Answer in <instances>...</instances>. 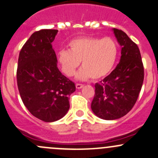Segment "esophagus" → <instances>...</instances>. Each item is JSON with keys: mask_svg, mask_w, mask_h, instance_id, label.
Returning <instances> with one entry per match:
<instances>
[{"mask_svg": "<svg viewBox=\"0 0 158 158\" xmlns=\"http://www.w3.org/2000/svg\"><path fill=\"white\" fill-rule=\"evenodd\" d=\"M83 85L82 84H79V83H77L76 85V89H82V88H83Z\"/></svg>", "mask_w": 158, "mask_h": 158, "instance_id": "obj_1", "label": "esophagus"}]
</instances>
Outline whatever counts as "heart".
<instances>
[{"label":"heart","mask_w":158,"mask_h":158,"mask_svg":"<svg viewBox=\"0 0 158 158\" xmlns=\"http://www.w3.org/2000/svg\"><path fill=\"white\" fill-rule=\"evenodd\" d=\"M69 50H61L57 61L63 72L72 76L82 61V67L76 74V79H100L107 76L117 61L119 48L110 37H81L69 42Z\"/></svg>","instance_id":"heart-1"}]
</instances>
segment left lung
<instances>
[{
  "instance_id": "left-lung-1",
  "label": "left lung",
  "mask_w": 158,
  "mask_h": 158,
  "mask_svg": "<svg viewBox=\"0 0 158 158\" xmlns=\"http://www.w3.org/2000/svg\"><path fill=\"white\" fill-rule=\"evenodd\" d=\"M122 47L115 69L99 83L91 108L99 118L113 120L123 117L135 105L144 80V67L137 44L122 30L113 29Z\"/></svg>"
}]
</instances>
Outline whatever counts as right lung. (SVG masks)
I'll list each match as a JSON object with an SVG mask.
<instances>
[{
    "instance_id": "obj_1",
    "label": "right lung",
    "mask_w": 158,
    "mask_h": 158,
    "mask_svg": "<svg viewBox=\"0 0 158 158\" xmlns=\"http://www.w3.org/2000/svg\"><path fill=\"white\" fill-rule=\"evenodd\" d=\"M58 30L35 31L19 52L16 72L22 101L36 118L51 123L63 118L69 108L74 82L61 73L51 43Z\"/></svg>"
}]
</instances>
